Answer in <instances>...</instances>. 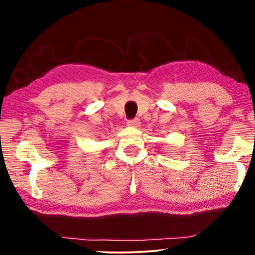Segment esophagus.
<instances>
[{
  "label": "esophagus",
  "instance_id": "34e87169",
  "mask_svg": "<svg viewBox=\"0 0 255 255\" xmlns=\"http://www.w3.org/2000/svg\"><path fill=\"white\" fill-rule=\"evenodd\" d=\"M139 124H140V120H138V118H134V120H130L128 122V127L137 128V127H139Z\"/></svg>",
  "mask_w": 255,
  "mask_h": 255
}]
</instances>
